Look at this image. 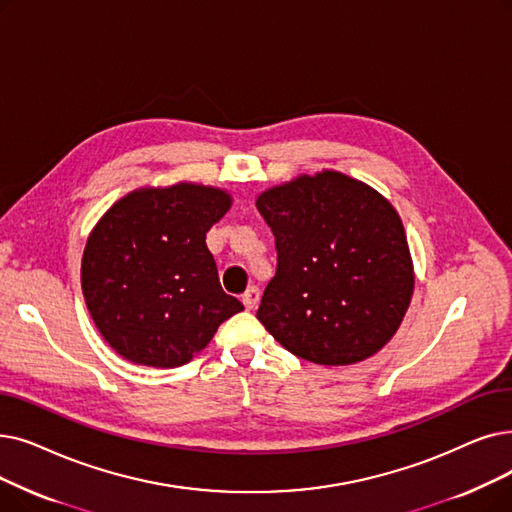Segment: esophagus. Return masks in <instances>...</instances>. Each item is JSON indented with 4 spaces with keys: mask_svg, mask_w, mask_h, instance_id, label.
<instances>
[{
    "mask_svg": "<svg viewBox=\"0 0 512 512\" xmlns=\"http://www.w3.org/2000/svg\"><path fill=\"white\" fill-rule=\"evenodd\" d=\"M259 299H261V293H259L257 286H249L247 291L242 293V303L247 309H255L259 305Z\"/></svg>",
    "mask_w": 512,
    "mask_h": 512,
    "instance_id": "esophagus-1",
    "label": "esophagus"
}]
</instances>
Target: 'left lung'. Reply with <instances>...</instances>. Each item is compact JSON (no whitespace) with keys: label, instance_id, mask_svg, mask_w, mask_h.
<instances>
[{"label":"left lung","instance_id":"8db88e82","mask_svg":"<svg viewBox=\"0 0 512 512\" xmlns=\"http://www.w3.org/2000/svg\"><path fill=\"white\" fill-rule=\"evenodd\" d=\"M257 209L278 251L257 309L265 330L297 358L324 366L381 351L414 293L406 230L389 198L322 169L261 192Z\"/></svg>","mask_w":512,"mask_h":512}]
</instances>
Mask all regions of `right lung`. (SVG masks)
Returning <instances> with one entry per match:
<instances>
[{"label": "right lung", "mask_w": 512, "mask_h": 512, "mask_svg": "<svg viewBox=\"0 0 512 512\" xmlns=\"http://www.w3.org/2000/svg\"><path fill=\"white\" fill-rule=\"evenodd\" d=\"M232 207L224 188L142 186L110 207L81 257L85 305L121 358L175 368L201 353L242 311L221 291L207 232Z\"/></svg>", "instance_id": "obj_1"}]
</instances>
